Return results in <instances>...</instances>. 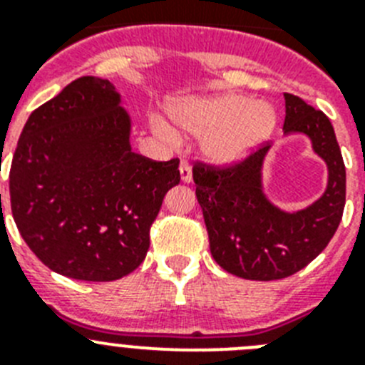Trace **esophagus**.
Masks as SVG:
<instances>
[{"mask_svg": "<svg viewBox=\"0 0 365 365\" xmlns=\"http://www.w3.org/2000/svg\"><path fill=\"white\" fill-rule=\"evenodd\" d=\"M179 172H180V180L188 185L190 180H192V168H190V164L182 160V163H180V166H179Z\"/></svg>", "mask_w": 365, "mask_h": 365, "instance_id": "34e87169", "label": "esophagus"}]
</instances>
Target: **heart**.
Returning a JSON list of instances; mask_svg holds the SVG:
<instances>
[{
  "instance_id": "1",
  "label": "heart",
  "mask_w": 365,
  "mask_h": 365,
  "mask_svg": "<svg viewBox=\"0 0 365 365\" xmlns=\"http://www.w3.org/2000/svg\"><path fill=\"white\" fill-rule=\"evenodd\" d=\"M170 117L179 133L202 137V153L217 164L243 160L269 140L278 115L265 100H250L241 93H219L182 98L170 106ZM151 130L168 143L177 133L163 118H150Z\"/></svg>"
}]
</instances>
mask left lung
Listing matches in <instances>:
<instances>
[{
    "mask_svg": "<svg viewBox=\"0 0 365 365\" xmlns=\"http://www.w3.org/2000/svg\"><path fill=\"white\" fill-rule=\"evenodd\" d=\"M287 135H305L327 164L320 199L287 212L263 190V163L270 144L230 168L193 166L195 195L217 265L243 279L270 282L292 276L327 247L346 206V166L333 124L322 111L285 93Z\"/></svg>",
    "mask_w": 365,
    "mask_h": 365,
    "instance_id": "left-lung-1",
    "label": "left lung"
}]
</instances>
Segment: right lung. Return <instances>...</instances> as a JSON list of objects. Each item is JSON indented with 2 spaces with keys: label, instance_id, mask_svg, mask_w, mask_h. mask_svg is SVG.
Listing matches in <instances>:
<instances>
[{
  "label": "right lung",
  "instance_id": "1",
  "mask_svg": "<svg viewBox=\"0 0 365 365\" xmlns=\"http://www.w3.org/2000/svg\"><path fill=\"white\" fill-rule=\"evenodd\" d=\"M109 80L82 76L31 113L12 159L16 227L54 272L115 282L150 248V228L179 160L131 150V118ZM1 206V195H0Z\"/></svg>",
  "mask_w": 365,
  "mask_h": 365
}]
</instances>
